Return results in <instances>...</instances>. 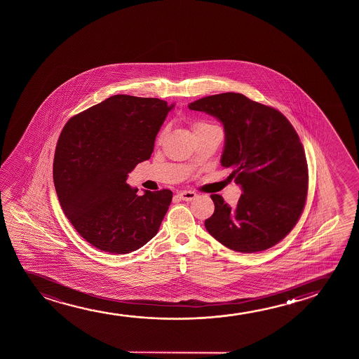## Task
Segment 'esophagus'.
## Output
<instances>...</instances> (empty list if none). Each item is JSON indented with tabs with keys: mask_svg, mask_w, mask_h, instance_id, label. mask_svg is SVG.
Masks as SVG:
<instances>
[{
	"mask_svg": "<svg viewBox=\"0 0 359 359\" xmlns=\"http://www.w3.org/2000/svg\"><path fill=\"white\" fill-rule=\"evenodd\" d=\"M179 197L184 201H192V200L196 198L197 194L194 191H182L179 192Z\"/></svg>",
	"mask_w": 359,
	"mask_h": 359,
	"instance_id": "esophagus-1",
	"label": "esophagus"
}]
</instances>
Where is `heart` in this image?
<instances>
[{
  "label": "heart",
  "mask_w": 359,
  "mask_h": 359,
  "mask_svg": "<svg viewBox=\"0 0 359 359\" xmlns=\"http://www.w3.org/2000/svg\"><path fill=\"white\" fill-rule=\"evenodd\" d=\"M202 125H206V123H196V125H195V128H200Z\"/></svg>",
  "instance_id": "1"
}]
</instances>
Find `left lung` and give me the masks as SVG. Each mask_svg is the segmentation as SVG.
<instances>
[{"mask_svg":"<svg viewBox=\"0 0 359 359\" xmlns=\"http://www.w3.org/2000/svg\"><path fill=\"white\" fill-rule=\"evenodd\" d=\"M189 109L223 123L221 164L243 190L236 207L211 195L207 231L231 250L270 249L293 229L306 201L308 164L298 133L280 111L241 93L208 95Z\"/></svg>","mask_w":359,"mask_h":359,"instance_id":"8db88e82","label":"left lung"}]
</instances>
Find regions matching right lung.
Instances as JSON below:
<instances>
[{"label": "right lung", "mask_w": 359, "mask_h": 359, "mask_svg": "<svg viewBox=\"0 0 359 359\" xmlns=\"http://www.w3.org/2000/svg\"><path fill=\"white\" fill-rule=\"evenodd\" d=\"M172 105L118 94L69 118L54 157V184L65 216L99 250L128 254L157 234L172 192L130 187L128 172L147 161Z\"/></svg>", "instance_id": "add662e5"}]
</instances>
